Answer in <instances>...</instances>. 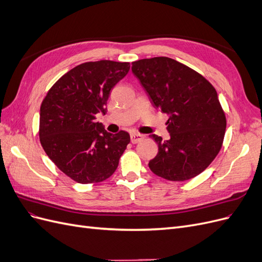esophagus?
<instances>
[{
    "instance_id": "esophagus-1",
    "label": "esophagus",
    "mask_w": 262,
    "mask_h": 262,
    "mask_svg": "<svg viewBox=\"0 0 262 262\" xmlns=\"http://www.w3.org/2000/svg\"><path fill=\"white\" fill-rule=\"evenodd\" d=\"M143 139H144V137L140 133H132L131 134V143H133V144H137L138 142L142 141Z\"/></svg>"
}]
</instances>
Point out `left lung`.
I'll return each instance as SVG.
<instances>
[{
	"label": "left lung",
	"mask_w": 262,
	"mask_h": 262,
	"mask_svg": "<svg viewBox=\"0 0 262 262\" xmlns=\"http://www.w3.org/2000/svg\"><path fill=\"white\" fill-rule=\"evenodd\" d=\"M132 72L153 106L169 116L166 124L170 139L149 136L158 145L149 169L170 181L198 176L216 157L225 136L226 117L214 86L167 57L134 61Z\"/></svg>",
	"instance_id": "obj_1"
}]
</instances>
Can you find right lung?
Masks as SVG:
<instances>
[{
	"label": "right lung",
	"mask_w": 262,
	"mask_h": 262,
	"mask_svg": "<svg viewBox=\"0 0 262 262\" xmlns=\"http://www.w3.org/2000/svg\"><path fill=\"white\" fill-rule=\"evenodd\" d=\"M129 70V62L82 63L62 75L41 102V146L54 165L78 184L108 179L130 143L129 133H108L95 122L98 113L106 114L110 91Z\"/></svg>",
	"instance_id": "right-lung-1"
}]
</instances>
